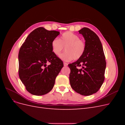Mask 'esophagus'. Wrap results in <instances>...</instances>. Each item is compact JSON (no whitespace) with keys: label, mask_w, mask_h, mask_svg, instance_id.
<instances>
[{"label":"esophagus","mask_w":125,"mask_h":125,"mask_svg":"<svg viewBox=\"0 0 125 125\" xmlns=\"http://www.w3.org/2000/svg\"><path fill=\"white\" fill-rule=\"evenodd\" d=\"M63 65H64V66L67 67L68 66V63L66 62H63Z\"/></svg>","instance_id":"esophagus-1"}]
</instances>
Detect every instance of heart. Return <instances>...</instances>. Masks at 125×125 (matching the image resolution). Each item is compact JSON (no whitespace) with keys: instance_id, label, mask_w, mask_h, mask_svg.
I'll use <instances>...</instances> for the list:
<instances>
[{"instance_id":"obj_1","label":"heart","mask_w":125,"mask_h":125,"mask_svg":"<svg viewBox=\"0 0 125 125\" xmlns=\"http://www.w3.org/2000/svg\"><path fill=\"white\" fill-rule=\"evenodd\" d=\"M51 45L52 51L56 56L61 54L65 47L66 52L60 55V57L66 62L81 58L86 50L85 42L77 34L69 31L63 33L59 39H54Z\"/></svg>"}]
</instances>
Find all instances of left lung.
<instances>
[{
    "instance_id": "obj_1",
    "label": "left lung",
    "mask_w": 125,
    "mask_h": 125,
    "mask_svg": "<svg viewBox=\"0 0 125 125\" xmlns=\"http://www.w3.org/2000/svg\"><path fill=\"white\" fill-rule=\"evenodd\" d=\"M85 40L84 55L77 62L69 64L71 88L82 95L96 93L105 79V56L99 37L92 30L83 28L79 31ZM82 67V68H78Z\"/></svg>"
}]
</instances>
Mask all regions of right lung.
I'll return each mask as SVG.
<instances>
[{"label": "right lung", "instance_id": "1", "mask_svg": "<svg viewBox=\"0 0 125 125\" xmlns=\"http://www.w3.org/2000/svg\"><path fill=\"white\" fill-rule=\"evenodd\" d=\"M59 32L40 27L26 37L19 52V75L26 90L35 95L46 94L53 88L63 66L52 51V42ZM50 62L47 66L46 63Z\"/></svg>", "mask_w": 125, "mask_h": 125}]
</instances>
